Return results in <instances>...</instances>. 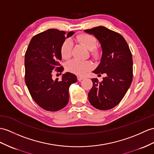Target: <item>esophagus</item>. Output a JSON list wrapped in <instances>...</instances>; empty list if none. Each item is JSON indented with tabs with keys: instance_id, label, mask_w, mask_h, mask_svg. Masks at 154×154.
I'll return each instance as SVG.
<instances>
[{
	"instance_id": "obj_1",
	"label": "esophagus",
	"mask_w": 154,
	"mask_h": 154,
	"mask_svg": "<svg viewBox=\"0 0 154 154\" xmlns=\"http://www.w3.org/2000/svg\"><path fill=\"white\" fill-rule=\"evenodd\" d=\"M77 79H78V81H81V80H82L85 79V77L79 76H78V77H77Z\"/></svg>"
}]
</instances>
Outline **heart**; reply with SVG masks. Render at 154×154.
I'll use <instances>...</instances> for the list:
<instances>
[{
	"label": "heart",
	"mask_w": 154,
	"mask_h": 154,
	"mask_svg": "<svg viewBox=\"0 0 154 154\" xmlns=\"http://www.w3.org/2000/svg\"><path fill=\"white\" fill-rule=\"evenodd\" d=\"M76 40L82 44L84 46L90 50V55L94 59H98L100 57V51L96 47L97 46V40L95 36L89 34H80L76 36ZM72 50V43L69 40H65L61 46V57L67 59L70 57ZM92 63L90 61H80L76 59H72L67 63L66 69L70 72L78 75H84L87 71L91 69Z\"/></svg>",
	"instance_id": "1"
}]
</instances>
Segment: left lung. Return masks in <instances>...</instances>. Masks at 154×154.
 <instances>
[{"label":"left lung","mask_w":154,"mask_h":154,"mask_svg":"<svg viewBox=\"0 0 154 154\" xmlns=\"http://www.w3.org/2000/svg\"><path fill=\"white\" fill-rule=\"evenodd\" d=\"M99 41L103 54L100 62L93 71L98 76L106 73L99 82L93 78V87L88 93L91 105L97 109H111L121 102L133 80V58L125 38L103 26L84 30Z\"/></svg>","instance_id":"left-lung-1"}]
</instances>
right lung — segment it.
<instances>
[{
    "mask_svg": "<svg viewBox=\"0 0 154 154\" xmlns=\"http://www.w3.org/2000/svg\"><path fill=\"white\" fill-rule=\"evenodd\" d=\"M74 32L66 33L50 29L34 36L25 55V81L32 98L44 110L55 112L69 103L70 85L77 82L70 72L63 75L61 80L52 79L54 69L62 72L61 46Z\"/></svg>",
    "mask_w": 154,
    "mask_h": 154,
    "instance_id": "obj_1",
    "label": "right lung"
}]
</instances>
